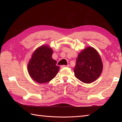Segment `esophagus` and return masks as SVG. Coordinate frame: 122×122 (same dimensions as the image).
I'll return each mask as SVG.
<instances>
[{"instance_id":"obj_1","label":"esophagus","mask_w":122,"mask_h":122,"mask_svg":"<svg viewBox=\"0 0 122 122\" xmlns=\"http://www.w3.org/2000/svg\"><path fill=\"white\" fill-rule=\"evenodd\" d=\"M70 66L69 65H62L61 66V68H64V67H69Z\"/></svg>"}]
</instances>
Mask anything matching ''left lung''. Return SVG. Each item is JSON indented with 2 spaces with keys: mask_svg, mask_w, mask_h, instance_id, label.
<instances>
[{
  "mask_svg": "<svg viewBox=\"0 0 122 122\" xmlns=\"http://www.w3.org/2000/svg\"><path fill=\"white\" fill-rule=\"evenodd\" d=\"M103 70L102 60L92 47H88L78 54L74 72L76 77L85 83H90L100 77Z\"/></svg>",
  "mask_w": 122,
  "mask_h": 122,
  "instance_id": "left-lung-1",
  "label": "left lung"
}]
</instances>
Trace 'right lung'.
Masks as SVG:
<instances>
[{
    "instance_id": "1",
    "label": "right lung",
    "mask_w": 122,
    "mask_h": 122,
    "mask_svg": "<svg viewBox=\"0 0 122 122\" xmlns=\"http://www.w3.org/2000/svg\"><path fill=\"white\" fill-rule=\"evenodd\" d=\"M52 49L48 45L39 47L34 51L29 61L27 68L29 75L39 83L51 81L58 73L60 67L52 59Z\"/></svg>"
}]
</instances>
